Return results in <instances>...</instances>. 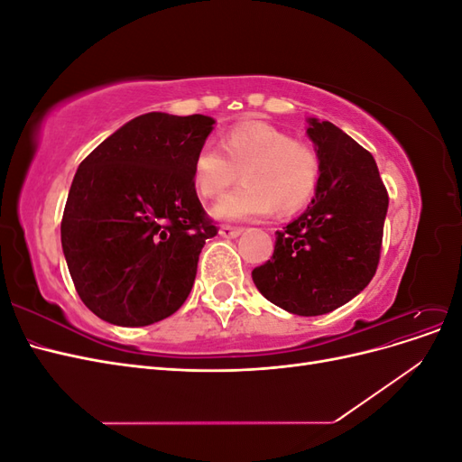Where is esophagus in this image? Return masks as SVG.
<instances>
[{
  "label": "esophagus",
  "mask_w": 462,
  "mask_h": 462,
  "mask_svg": "<svg viewBox=\"0 0 462 462\" xmlns=\"http://www.w3.org/2000/svg\"><path fill=\"white\" fill-rule=\"evenodd\" d=\"M243 233L241 227H231V226H221L219 227V235L223 236V239H236Z\"/></svg>",
  "instance_id": "34e87169"
}]
</instances>
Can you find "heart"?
Returning a JSON list of instances; mask_svg holds the SVG:
<instances>
[{"label":"heart","instance_id":"obj_1","mask_svg":"<svg viewBox=\"0 0 462 462\" xmlns=\"http://www.w3.org/2000/svg\"><path fill=\"white\" fill-rule=\"evenodd\" d=\"M220 152L204 144L192 162L194 187L204 199H216L241 171L243 185L212 208L221 221H248L273 208L295 212L310 200L319 177L318 153L289 133L268 123H245L223 136Z\"/></svg>","mask_w":462,"mask_h":462}]
</instances>
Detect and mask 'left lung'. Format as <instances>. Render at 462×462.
Returning <instances> with one entry per match:
<instances>
[{"label":"left lung","instance_id":"obj_1","mask_svg":"<svg viewBox=\"0 0 462 462\" xmlns=\"http://www.w3.org/2000/svg\"><path fill=\"white\" fill-rule=\"evenodd\" d=\"M319 160L316 197L275 233L253 282L279 309L319 316L355 299L380 262L389 197L372 153L329 121L306 119Z\"/></svg>","mask_w":462,"mask_h":462}]
</instances>
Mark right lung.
<instances>
[{
	"instance_id": "right-lung-1",
	"label": "right lung",
	"mask_w": 462,
	"mask_h": 462,
	"mask_svg": "<svg viewBox=\"0 0 462 462\" xmlns=\"http://www.w3.org/2000/svg\"><path fill=\"white\" fill-rule=\"evenodd\" d=\"M208 116H138L90 152L69 190L61 246L80 300L104 321L143 328L180 309L217 235L192 180Z\"/></svg>"
}]
</instances>
